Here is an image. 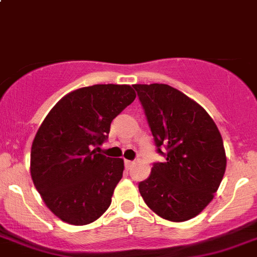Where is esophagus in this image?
<instances>
[{"label": "esophagus", "instance_id": "esophagus-1", "mask_svg": "<svg viewBox=\"0 0 257 257\" xmlns=\"http://www.w3.org/2000/svg\"><path fill=\"white\" fill-rule=\"evenodd\" d=\"M124 165H125V169H128V170H131L132 166L134 165V161H132V160H125V161H124Z\"/></svg>", "mask_w": 257, "mask_h": 257}]
</instances>
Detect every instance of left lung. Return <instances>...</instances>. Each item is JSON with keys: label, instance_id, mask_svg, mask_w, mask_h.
Segmentation results:
<instances>
[{"label": "left lung", "instance_id": "obj_1", "mask_svg": "<svg viewBox=\"0 0 257 257\" xmlns=\"http://www.w3.org/2000/svg\"><path fill=\"white\" fill-rule=\"evenodd\" d=\"M157 152L151 174L138 184L146 205L170 221L195 218L214 198L226 157L218 126L205 108L168 84H134ZM164 152H162V150Z\"/></svg>", "mask_w": 257, "mask_h": 257}]
</instances>
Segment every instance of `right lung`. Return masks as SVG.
<instances>
[{
    "instance_id": "right-lung-1",
    "label": "right lung",
    "mask_w": 257,
    "mask_h": 257,
    "mask_svg": "<svg viewBox=\"0 0 257 257\" xmlns=\"http://www.w3.org/2000/svg\"><path fill=\"white\" fill-rule=\"evenodd\" d=\"M134 98L136 92L126 84L75 89L62 97L39 126L32 145V179L62 221L93 223L110 206L124 161L93 147L107 140L111 121Z\"/></svg>"
}]
</instances>
